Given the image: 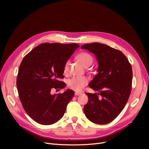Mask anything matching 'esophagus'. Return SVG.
<instances>
[{
  "label": "esophagus",
  "instance_id": "esophagus-1",
  "mask_svg": "<svg viewBox=\"0 0 149 149\" xmlns=\"http://www.w3.org/2000/svg\"><path fill=\"white\" fill-rule=\"evenodd\" d=\"M75 95L77 96H79V95H81V92H75Z\"/></svg>",
  "mask_w": 149,
  "mask_h": 149
}]
</instances>
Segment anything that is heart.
<instances>
[{"label": "heart", "mask_w": 149, "mask_h": 149, "mask_svg": "<svg viewBox=\"0 0 149 149\" xmlns=\"http://www.w3.org/2000/svg\"><path fill=\"white\" fill-rule=\"evenodd\" d=\"M77 59L81 65L84 67L88 68L90 66L93 61V58L91 55L88 52H83L77 55ZM69 61L65 62L63 67V72L66 74L69 68ZM88 83V79L85 77H73L70 78L68 81V86L70 89L76 92H80Z\"/></svg>", "instance_id": "heart-1"}]
</instances>
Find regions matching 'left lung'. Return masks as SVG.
<instances>
[{
	"label": "left lung",
	"instance_id": "obj_1",
	"mask_svg": "<svg viewBox=\"0 0 149 149\" xmlns=\"http://www.w3.org/2000/svg\"><path fill=\"white\" fill-rule=\"evenodd\" d=\"M95 55L98 74L89 84L98 93H86L88 102L84 106L86 116L93 123L106 124L115 119L123 111L132 89V69L120 51L100 43L81 46Z\"/></svg>",
	"mask_w": 149,
	"mask_h": 149
}]
</instances>
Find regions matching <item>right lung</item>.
<instances>
[{
  "mask_svg": "<svg viewBox=\"0 0 149 149\" xmlns=\"http://www.w3.org/2000/svg\"><path fill=\"white\" fill-rule=\"evenodd\" d=\"M76 43H42L30 51L19 66L17 88L23 109L36 122L50 125L63 116L74 91L51 94L53 89H63L65 62L79 48Z\"/></svg>",
  "mask_w": 149,
  "mask_h": 149,
  "instance_id": "obj_1",
  "label": "right lung"
}]
</instances>
